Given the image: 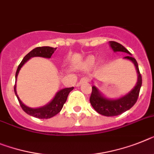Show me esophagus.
Listing matches in <instances>:
<instances>
[{
  "instance_id": "34e87169",
  "label": "esophagus",
  "mask_w": 154,
  "mask_h": 154,
  "mask_svg": "<svg viewBox=\"0 0 154 154\" xmlns=\"http://www.w3.org/2000/svg\"><path fill=\"white\" fill-rule=\"evenodd\" d=\"M88 77H82V78H81V80H80V84L86 83V82H88Z\"/></svg>"
}]
</instances>
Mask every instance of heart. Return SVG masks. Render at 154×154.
Wrapping results in <instances>:
<instances>
[{"instance_id":"obj_1","label":"heart","mask_w":154,"mask_h":154,"mask_svg":"<svg viewBox=\"0 0 154 154\" xmlns=\"http://www.w3.org/2000/svg\"><path fill=\"white\" fill-rule=\"evenodd\" d=\"M93 63H94V58L90 57L87 60V64H88V65H89V66H91V65H92Z\"/></svg>"}]
</instances>
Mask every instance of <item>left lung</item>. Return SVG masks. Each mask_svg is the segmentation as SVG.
Returning <instances> with one entry per match:
<instances>
[{
    "mask_svg": "<svg viewBox=\"0 0 154 154\" xmlns=\"http://www.w3.org/2000/svg\"><path fill=\"white\" fill-rule=\"evenodd\" d=\"M109 45L114 51H123V52L129 54V55L125 56V59L131 60L135 66L137 73H138V81H137L135 87L128 95L118 99H115V100L107 99L102 96L99 90L95 86H93L91 96H90V103L96 112L106 117L117 116L131 109L137 102L141 86H142V76L139 72L138 63L135 58L131 57V53L121 44L115 42V41H109Z\"/></svg>",
    "mask_w": 154,
    "mask_h": 154,
    "instance_id": "1",
    "label": "left lung"
}]
</instances>
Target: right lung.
I'll return each mask as SVG.
<instances>
[{
    "mask_svg": "<svg viewBox=\"0 0 154 154\" xmlns=\"http://www.w3.org/2000/svg\"><path fill=\"white\" fill-rule=\"evenodd\" d=\"M57 48H51L48 47V46H44V47H37L36 48L33 49L32 51H29L25 57L23 58L22 62L18 66V69L15 73V80L17 78L18 73H19V70L21 69V67L23 66V64L29 60L30 58L35 57V56H39V57H44V58H51L52 54L55 52ZM15 85L14 86V91H15V95L17 96V99L19 100V103L20 104V106L22 107V109H23L24 112L27 113V114L33 116L34 117L39 119H48L51 117H54L55 115L59 113L61 111L62 108H63L64 103H66L67 99V97L69 93L73 89V87L72 88H66L62 89L57 94L55 95V98L52 99V101L51 103H49L48 105L45 106L41 108H37V109H33V108H29V107L26 106L23 104L21 102V100L19 99L18 97L17 93H16V89H15Z\"/></svg>",
    "mask_w": 154,
    "mask_h": 154,
    "instance_id": "1",
    "label": "right lung"
}]
</instances>
